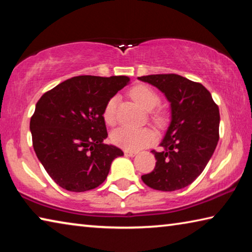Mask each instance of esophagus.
Instances as JSON below:
<instances>
[{"instance_id": "34e87169", "label": "esophagus", "mask_w": 252, "mask_h": 252, "mask_svg": "<svg viewBox=\"0 0 252 252\" xmlns=\"http://www.w3.org/2000/svg\"><path fill=\"white\" fill-rule=\"evenodd\" d=\"M136 153L138 152H135V151H131V150H125V155L126 156H127V157H134Z\"/></svg>"}]
</instances>
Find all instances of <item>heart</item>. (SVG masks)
I'll list each match as a JSON object with an SVG mask.
<instances>
[{
  "label": "heart",
  "mask_w": 252,
  "mask_h": 252,
  "mask_svg": "<svg viewBox=\"0 0 252 252\" xmlns=\"http://www.w3.org/2000/svg\"><path fill=\"white\" fill-rule=\"evenodd\" d=\"M131 95L147 111H153L160 104V96L147 85H138L131 90ZM119 95L111 96L103 110L104 121L108 125H114L117 120V106ZM111 139L118 147L126 150L136 151L150 144L155 140V134L147 127H132L129 126H119L111 133Z\"/></svg>",
  "instance_id": "heart-1"
}]
</instances>
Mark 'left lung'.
<instances>
[{"label":"left lung","mask_w":252,"mask_h":252,"mask_svg":"<svg viewBox=\"0 0 252 252\" xmlns=\"http://www.w3.org/2000/svg\"><path fill=\"white\" fill-rule=\"evenodd\" d=\"M163 93L170 103L171 120L160 143L152 151L156 167L143 174L152 189L176 191L191 185L206 168L219 141L218 105L201 83L178 74H151L138 78Z\"/></svg>","instance_id":"1"}]
</instances>
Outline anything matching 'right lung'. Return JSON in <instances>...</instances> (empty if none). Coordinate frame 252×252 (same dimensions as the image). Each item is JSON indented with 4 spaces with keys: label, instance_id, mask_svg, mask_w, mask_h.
Masks as SVG:
<instances>
[{
    "label": "right lung",
    "instance_id": "right-lung-1",
    "mask_svg": "<svg viewBox=\"0 0 252 252\" xmlns=\"http://www.w3.org/2000/svg\"><path fill=\"white\" fill-rule=\"evenodd\" d=\"M130 83L129 76H74L41 96L30 121L34 151L63 189L83 192L106 179L121 149L104 144L105 103Z\"/></svg>",
    "mask_w": 252,
    "mask_h": 252
}]
</instances>
